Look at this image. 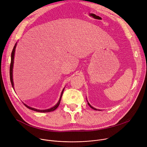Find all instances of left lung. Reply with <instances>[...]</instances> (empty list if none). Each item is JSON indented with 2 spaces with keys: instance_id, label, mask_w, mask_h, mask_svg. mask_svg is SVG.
<instances>
[{
  "instance_id": "1",
  "label": "left lung",
  "mask_w": 147,
  "mask_h": 147,
  "mask_svg": "<svg viewBox=\"0 0 147 147\" xmlns=\"http://www.w3.org/2000/svg\"><path fill=\"white\" fill-rule=\"evenodd\" d=\"M88 104L89 105V106L90 107H91V109H94V110H97V109H95V108H94V107H92V106H91V105H90V104H89L88 102Z\"/></svg>"
}]
</instances>
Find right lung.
<instances>
[{"instance_id":"obj_1","label":"right lung","mask_w":147,"mask_h":147,"mask_svg":"<svg viewBox=\"0 0 147 147\" xmlns=\"http://www.w3.org/2000/svg\"><path fill=\"white\" fill-rule=\"evenodd\" d=\"M16 43L15 44L14 47H13V50H12V52H11V62H10V82H11V86L13 87V88H14V85H13V61H14V56H15V49H16ZM64 89L63 90L62 92H61V96H60V100L59 101V102L57 103V104L53 107L50 109H47V110H37V109H34V108H32L30 107L27 105L26 104H24V105L26 107L29 109L30 110H33V111H37V112H40V113H48V112H51V111H55L60 104V101H61V97H62V95H63V91H64Z\"/></svg>"}]
</instances>
